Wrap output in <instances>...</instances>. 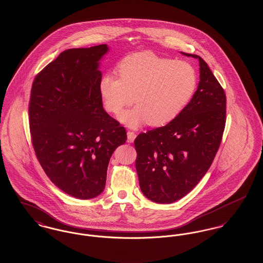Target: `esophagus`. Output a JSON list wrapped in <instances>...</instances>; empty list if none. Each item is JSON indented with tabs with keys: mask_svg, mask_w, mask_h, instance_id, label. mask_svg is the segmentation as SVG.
<instances>
[{
	"mask_svg": "<svg viewBox=\"0 0 263 263\" xmlns=\"http://www.w3.org/2000/svg\"><path fill=\"white\" fill-rule=\"evenodd\" d=\"M127 139L129 142H133L136 138H137V134L135 132H132V130H127Z\"/></svg>",
	"mask_w": 263,
	"mask_h": 263,
	"instance_id": "esophagus-1",
	"label": "esophagus"
}]
</instances>
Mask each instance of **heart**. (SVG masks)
Wrapping results in <instances>:
<instances>
[{
	"mask_svg": "<svg viewBox=\"0 0 263 263\" xmlns=\"http://www.w3.org/2000/svg\"><path fill=\"white\" fill-rule=\"evenodd\" d=\"M118 72L102 76L99 92L106 111L115 115L135 100L138 107L121 116L133 127L143 123L162 126L174 121L192 100L198 84L190 63L147 51L125 56Z\"/></svg>",
	"mask_w": 263,
	"mask_h": 263,
	"instance_id": "heart-1",
	"label": "heart"
}]
</instances>
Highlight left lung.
Segmentation results:
<instances>
[{
  "label": "left lung",
  "mask_w": 263,
  "mask_h": 263,
  "mask_svg": "<svg viewBox=\"0 0 263 263\" xmlns=\"http://www.w3.org/2000/svg\"><path fill=\"white\" fill-rule=\"evenodd\" d=\"M200 82L192 100L164 126L135 139L136 167L143 195L155 203H173L193 190L220 147L226 125L224 91L199 55Z\"/></svg>",
  "instance_id": "obj_1"
}]
</instances>
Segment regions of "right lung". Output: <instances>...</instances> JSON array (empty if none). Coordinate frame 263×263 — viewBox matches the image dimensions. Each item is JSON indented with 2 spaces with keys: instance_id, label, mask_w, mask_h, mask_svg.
Listing matches in <instances>:
<instances>
[{
  "instance_id": "add662e5",
  "label": "right lung",
  "mask_w": 263,
  "mask_h": 263,
  "mask_svg": "<svg viewBox=\"0 0 263 263\" xmlns=\"http://www.w3.org/2000/svg\"><path fill=\"white\" fill-rule=\"evenodd\" d=\"M106 44L61 52L35 76L28 103L31 143L42 169L77 199L103 192L114 151L126 140L99 92V60Z\"/></svg>"
}]
</instances>
